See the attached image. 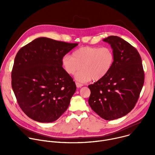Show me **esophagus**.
I'll list each match as a JSON object with an SVG mask.
<instances>
[{"instance_id": "34e87169", "label": "esophagus", "mask_w": 155, "mask_h": 155, "mask_svg": "<svg viewBox=\"0 0 155 155\" xmlns=\"http://www.w3.org/2000/svg\"><path fill=\"white\" fill-rule=\"evenodd\" d=\"M75 84H76V86H77V87H81V86H83V84L80 83H78V82H76Z\"/></svg>"}]
</instances>
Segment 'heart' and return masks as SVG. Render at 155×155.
Returning a JSON list of instances; mask_svg holds the SVG:
<instances>
[{
    "mask_svg": "<svg viewBox=\"0 0 155 155\" xmlns=\"http://www.w3.org/2000/svg\"><path fill=\"white\" fill-rule=\"evenodd\" d=\"M115 61L113 50L107 47H84L76 50L72 56L65 55L61 64L65 72L75 75V79L81 83L104 78L112 70Z\"/></svg>",
    "mask_w": 155,
    "mask_h": 155,
    "instance_id": "heart-1",
    "label": "heart"
}]
</instances>
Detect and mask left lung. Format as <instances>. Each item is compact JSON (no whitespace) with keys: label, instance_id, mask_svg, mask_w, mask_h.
<instances>
[{"label":"left lung","instance_id":"obj_1","mask_svg":"<svg viewBox=\"0 0 155 155\" xmlns=\"http://www.w3.org/2000/svg\"><path fill=\"white\" fill-rule=\"evenodd\" d=\"M108 43L114 54L112 70L102 80L88 86V103L101 118L113 120L127 115L135 107L144 83V71L137 50L123 38L111 35Z\"/></svg>","mask_w":155,"mask_h":155}]
</instances>
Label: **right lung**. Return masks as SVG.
<instances>
[{
	"mask_svg": "<svg viewBox=\"0 0 155 155\" xmlns=\"http://www.w3.org/2000/svg\"><path fill=\"white\" fill-rule=\"evenodd\" d=\"M77 45L40 37L17 53L12 86L20 108L30 118L51 123L68 109L77 87L64 70L61 60Z\"/></svg>",
	"mask_w": 155,
	"mask_h": 155,
	"instance_id": "obj_1",
	"label": "right lung"
}]
</instances>
